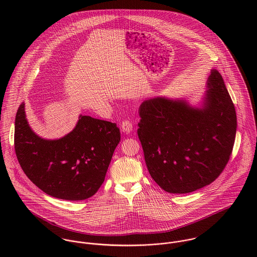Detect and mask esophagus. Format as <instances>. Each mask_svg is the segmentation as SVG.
<instances>
[{"instance_id": "esophagus-1", "label": "esophagus", "mask_w": 257, "mask_h": 257, "mask_svg": "<svg viewBox=\"0 0 257 257\" xmlns=\"http://www.w3.org/2000/svg\"><path fill=\"white\" fill-rule=\"evenodd\" d=\"M121 130L125 134H130L133 132V122L130 119H125L121 122Z\"/></svg>"}]
</instances>
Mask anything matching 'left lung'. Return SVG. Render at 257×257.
Here are the masks:
<instances>
[{
  "label": "left lung",
  "instance_id": "obj_1",
  "mask_svg": "<svg viewBox=\"0 0 257 257\" xmlns=\"http://www.w3.org/2000/svg\"><path fill=\"white\" fill-rule=\"evenodd\" d=\"M199 107L155 97L140 107L138 135L152 179L186 194L214 182L225 167L236 134V113L223 79L211 70Z\"/></svg>",
  "mask_w": 257,
  "mask_h": 257
}]
</instances>
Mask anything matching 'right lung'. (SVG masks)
Segmentation results:
<instances>
[{
	"instance_id": "add662e5",
	"label": "right lung",
	"mask_w": 257,
	"mask_h": 257,
	"mask_svg": "<svg viewBox=\"0 0 257 257\" xmlns=\"http://www.w3.org/2000/svg\"><path fill=\"white\" fill-rule=\"evenodd\" d=\"M120 141L115 123L80 114L73 130L44 140L30 126L25 103L15 121V150L29 179L54 198L80 201L97 193Z\"/></svg>"
}]
</instances>
